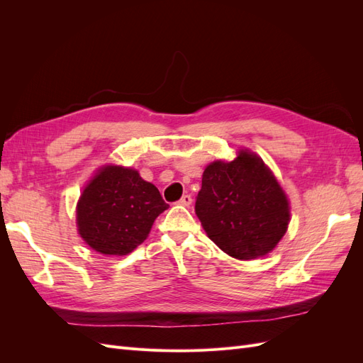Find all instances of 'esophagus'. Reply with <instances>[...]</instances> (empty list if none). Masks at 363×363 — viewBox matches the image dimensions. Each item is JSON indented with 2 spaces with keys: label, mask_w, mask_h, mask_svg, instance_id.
<instances>
[{
  "label": "esophagus",
  "mask_w": 363,
  "mask_h": 363,
  "mask_svg": "<svg viewBox=\"0 0 363 363\" xmlns=\"http://www.w3.org/2000/svg\"><path fill=\"white\" fill-rule=\"evenodd\" d=\"M179 204H180V206H186V207H189V206L192 204V196H191V195H183L182 199L179 200Z\"/></svg>",
  "instance_id": "esophagus-1"
}]
</instances>
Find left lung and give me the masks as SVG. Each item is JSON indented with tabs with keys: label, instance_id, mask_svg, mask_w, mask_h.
Instances as JSON below:
<instances>
[{
	"label": "left lung",
	"instance_id": "left-lung-1",
	"mask_svg": "<svg viewBox=\"0 0 363 363\" xmlns=\"http://www.w3.org/2000/svg\"><path fill=\"white\" fill-rule=\"evenodd\" d=\"M195 213L207 236L239 260L268 255L291 219L286 194L263 160L247 150L232 162L207 164Z\"/></svg>",
	"mask_w": 363,
	"mask_h": 363
}]
</instances>
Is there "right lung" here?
<instances>
[{
	"mask_svg": "<svg viewBox=\"0 0 363 363\" xmlns=\"http://www.w3.org/2000/svg\"><path fill=\"white\" fill-rule=\"evenodd\" d=\"M168 207L156 186L136 169L108 164L98 169L77 203V227L92 250L125 256L144 242Z\"/></svg>",
	"mask_w": 363,
	"mask_h": 363,
	"instance_id": "right-lung-1",
	"label": "right lung"
}]
</instances>
